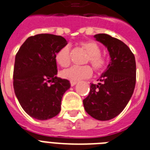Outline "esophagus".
<instances>
[{
	"mask_svg": "<svg viewBox=\"0 0 150 150\" xmlns=\"http://www.w3.org/2000/svg\"><path fill=\"white\" fill-rule=\"evenodd\" d=\"M76 83V81H70V85L74 86Z\"/></svg>",
	"mask_w": 150,
	"mask_h": 150,
	"instance_id": "esophagus-1",
	"label": "esophagus"
}]
</instances>
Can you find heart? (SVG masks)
Returning <instances> with one entry per match:
<instances>
[{
	"mask_svg": "<svg viewBox=\"0 0 150 150\" xmlns=\"http://www.w3.org/2000/svg\"><path fill=\"white\" fill-rule=\"evenodd\" d=\"M81 47L88 54L84 62H90L93 69L97 73L105 71L107 67V60L101 54L99 45L94 40H85L79 43ZM55 60L57 63L62 67H66L71 61V47L69 45H65L55 53ZM92 75V69L90 66H73L68 69L62 70L61 76L71 81H78L90 77Z\"/></svg>",
	"mask_w": 150,
	"mask_h": 150,
	"instance_id": "obj_1",
	"label": "heart"
}]
</instances>
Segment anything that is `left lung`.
I'll list each match as a JSON object with an SVG mask.
<instances>
[{"label": "left lung", "mask_w": 150, "mask_h": 150, "mask_svg": "<svg viewBox=\"0 0 150 150\" xmlns=\"http://www.w3.org/2000/svg\"><path fill=\"white\" fill-rule=\"evenodd\" d=\"M95 38L107 47L111 59L98 83L91 84L83 104L93 118L109 120L122 112L131 99L136 82V63L134 54L121 40L105 33Z\"/></svg>", "instance_id": "obj_1"}]
</instances>
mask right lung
<instances>
[{
    "mask_svg": "<svg viewBox=\"0 0 150 150\" xmlns=\"http://www.w3.org/2000/svg\"><path fill=\"white\" fill-rule=\"evenodd\" d=\"M67 45V40L61 36L41 33L28 38L16 54L15 94L24 111L35 119H51L61 110L62 96L70 83L56 76L54 56Z\"/></svg>",
    "mask_w": 150,
    "mask_h": 150,
    "instance_id": "add662e5",
    "label": "right lung"
}]
</instances>
